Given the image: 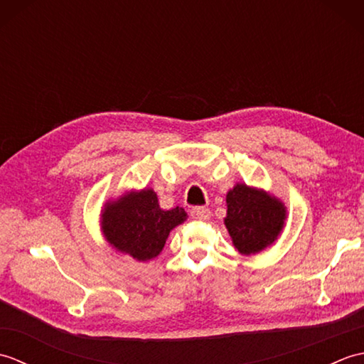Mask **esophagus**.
Returning a JSON list of instances; mask_svg holds the SVG:
<instances>
[{
  "instance_id": "1",
  "label": "esophagus",
  "mask_w": 364,
  "mask_h": 364,
  "mask_svg": "<svg viewBox=\"0 0 364 364\" xmlns=\"http://www.w3.org/2000/svg\"><path fill=\"white\" fill-rule=\"evenodd\" d=\"M191 218L198 222H205L211 218V211L208 210V208L198 206V208H194V210H191Z\"/></svg>"
}]
</instances>
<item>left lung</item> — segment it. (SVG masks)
Returning a JSON list of instances; mask_svg holds the SVG:
<instances>
[{
	"instance_id": "8db88e82",
	"label": "left lung",
	"mask_w": 364,
	"mask_h": 364,
	"mask_svg": "<svg viewBox=\"0 0 364 364\" xmlns=\"http://www.w3.org/2000/svg\"><path fill=\"white\" fill-rule=\"evenodd\" d=\"M286 206L266 191L237 183L227 194L225 227L239 253L255 255L272 245L282 233Z\"/></svg>"
}]
</instances>
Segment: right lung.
<instances>
[{
    "label": "right lung",
    "mask_w": 364,
    "mask_h": 364,
    "mask_svg": "<svg viewBox=\"0 0 364 364\" xmlns=\"http://www.w3.org/2000/svg\"><path fill=\"white\" fill-rule=\"evenodd\" d=\"M186 218V211L180 206L161 210L156 192L145 188L106 202L102 211V231L115 250L137 261H149L158 257L170 231Z\"/></svg>",
    "instance_id": "1"
}]
</instances>
